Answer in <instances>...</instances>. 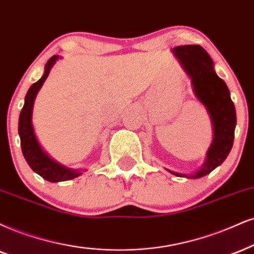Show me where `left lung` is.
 I'll use <instances>...</instances> for the list:
<instances>
[{"label": "left lung", "instance_id": "1", "mask_svg": "<svg viewBox=\"0 0 254 254\" xmlns=\"http://www.w3.org/2000/svg\"><path fill=\"white\" fill-rule=\"evenodd\" d=\"M192 79L193 90L200 102L207 108L213 124V141L209 146L202 167L193 174L171 172L180 178L198 179L211 173L230 154L233 146L234 128L237 125L236 108L231 100L230 90L223 79L215 74L213 61L207 52L198 45L175 47L172 51Z\"/></svg>", "mask_w": 254, "mask_h": 254}]
</instances>
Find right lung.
Masks as SVG:
<instances>
[{"instance_id":"1","label":"right lung","mask_w":254,"mask_h":254,"mask_svg":"<svg viewBox=\"0 0 254 254\" xmlns=\"http://www.w3.org/2000/svg\"><path fill=\"white\" fill-rule=\"evenodd\" d=\"M59 59H60L59 55L52 56L47 62L45 74L42 75V77L37 82L31 84L26 95V99H24L23 108H22L20 119H18V135H20L21 139V148L24 159H26L28 165L30 166L31 170L41 175L43 179L51 181V183L71 180L82 174L81 170H73V168L65 167V166L56 162L54 159H52L51 156L47 154L42 149V147L40 146L39 141H37L35 133H34L33 124H31L34 101H35L37 92L42 87L52 67Z\"/></svg>"}]
</instances>
